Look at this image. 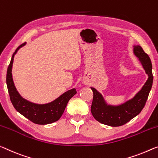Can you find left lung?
Wrapping results in <instances>:
<instances>
[{"mask_svg":"<svg viewBox=\"0 0 158 158\" xmlns=\"http://www.w3.org/2000/svg\"><path fill=\"white\" fill-rule=\"evenodd\" d=\"M133 52L139 59L145 73L148 76V79L143 87L134 98L121 105H107L102 94L93 87H91L93 92V99L91 106L92 114L97 121L103 124L110 127L124 125L139 114L146 103L153 81L151 60L148 55L139 45L133 46Z\"/></svg>","mask_w":158,"mask_h":158,"instance_id":"1","label":"left lung"}]
</instances>
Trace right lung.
I'll return each instance as SVG.
<instances>
[{"label": "right lung", "mask_w": 158, "mask_h": 158, "mask_svg": "<svg viewBox=\"0 0 158 158\" xmlns=\"http://www.w3.org/2000/svg\"><path fill=\"white\" fill-rule=\"evenodd\" d=\"M25 45V42L17 48L15 52L13 53L7 71L6 83L10 99L15 109L22 115L30 120L31 122L41 125L55 122L59 120L62 116L70 99L77 93L76 90L73 88L71 90L65 92L54 101L46 104L31 103L22 98L15 87L13 77H12V67H13L15 54L19 50V48Z\"/></svg>", "instance_id": "add662e5"}]
</instances>
